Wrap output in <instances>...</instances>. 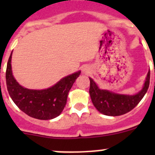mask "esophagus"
Here are the masks:
<instances>
[{
    "label": "esophagus",
    "instance_id": "esophagus-1",
    "mask_svg": "<svg viewBox=\"0 0 155 155\" xmlns=\"http://www.w3.org/2000/svg\"><path fill=\"white\" fill-rule=\"evenodd\" d=\"M83 73L85 74H88V73H89V69H88V68L84 67V68H83Z\"/></svg>",
    "mask_w": 155,
    "mask_h": 155
}]
</instances>
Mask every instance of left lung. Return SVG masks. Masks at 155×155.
Returning <instances> with one entry per match:
<instances>
[{
  "label": "left lung",
  "instance_id": "left-lung-1",
  "mask_svg": "<svg viewBox=\"0 0 155 155\" xmlns=\"http://www.w3.org/2000/svg\"><path fill=\"white\" fill-rule=\"evenodd\" d=\"M89 79L90 96L97 110L105 116H121L132 110L144 96L150 84V71L147 73L142 89L134 94H118L101 89L92 78H89Z\"/></svg>",
  "mask_w": 155,
  "mask_h": 155
}]
</instances>
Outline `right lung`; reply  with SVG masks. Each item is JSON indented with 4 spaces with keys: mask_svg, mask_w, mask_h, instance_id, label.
Instances as JSON below:
<instances>
[{
    "mask_svg": "<svg viewBox=\"0 0 155 155\" xmlns=\"http://www.w3.org/2000/svg\"><path fill=\"white\" fill-rule=\"evenodd\" d=\"M12 56V52L7 64L6 84L13 102L22 112L32 118L42 120L56 118L64 110L68 92L81 74V71L64 77L46 89H28L20 85L14 78Z\"/></svg>",
    "mask_w": 155,
    "mask_h": 155,
    "instance_id": "add662e5",
    "label": "right lung"
}]
</instances>
